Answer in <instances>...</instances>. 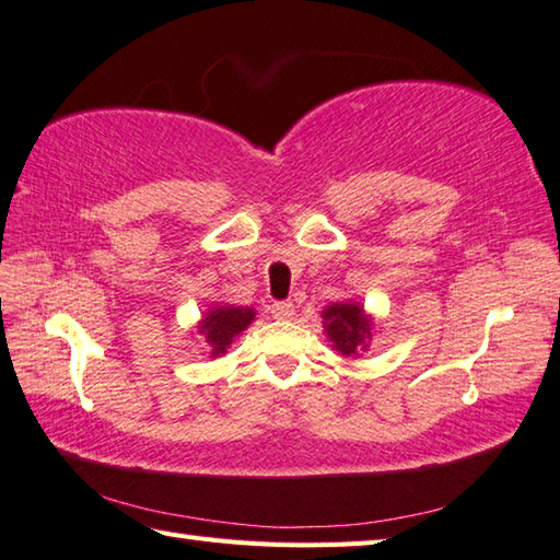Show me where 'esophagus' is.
<instances>
[{
  "label": "esophagus",
  "instance_id": "obj_1",
  "mask_svg": "<svg viewBox=\"0 0 560 560\" xmlns=\"http://www.w3.org/2000/svg\"><path fill=\"white\" fill-rule=\"evenodd\" d=\"M271 315L277 317V320H291V317L295 315V308L291 301H277L271 303Z\"/></svg>",
  "mask_w": 560,
  "mask_h": 560
}]
</instances>
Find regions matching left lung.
<instances>
[{"label": "left lung", "instance_id": "8db88e82", "mask_svg": "<svg viewBox=\"0 0 560 560\" xmlns=\"http://www.w3.org/2000/svg\"><path fill=\"white\" fill-rule=\"evenodd\" d=\"M325 332L339 354L352 357L371 337V317L359 303H332L323 311Z\"/></svg>", "mask_w": 560, "mask_h": 560}]
</instances>
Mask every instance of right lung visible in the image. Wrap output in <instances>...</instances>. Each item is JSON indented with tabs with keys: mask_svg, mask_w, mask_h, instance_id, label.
I'll return each instance as SVG.
<instances>
[{
	"mask_svg": "<svg viewBox=\"0 0 560 560\" xmlns=\"http://www.w3.org/2000/svg\"><path fill=\"white\" fill-rule=\"evenodd\" d=\"M255 320V311L252 308H235V305H215V308L203 315L199 325V332L211 345V354L221 357L228 352L233 339L247 330V325Z\"/></svg>",
	"mask_w": 560,
	"mask_h": 560,
	"instance_id": "1",
	"label": "right lung"
}]
</instances>
